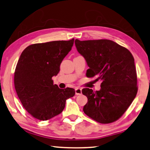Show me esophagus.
I'll return each mask as SVG.
<instances>
[{
    "mask_svg": "<svg viewBox=\"0 0 150 150\" xmlns=\"http://www.w3.org/2000/svg\"><path fill=\"white\" fill-rule=\"evenodd\" d=\"M82 93V90L79 88H75V94L76 95H81Z\"/></svg>",
    "mask_w": 150,
    "mask_h": 150,
    "instance_id": "obj_1",
    "label": "esophagus"
}]
</instances>
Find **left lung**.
<instances>
[{"instance_id":"left-lung-1","label":"left lung","mask_w":150,"mask_h":150,"mask_svg":"<svg viewBox=\"0 0 150 150\" xmlns=\"http://www.w3.org/2000/svg\"><path fill=\"white\" fill-rule=\"evenodd\" d=\"M75 43L89 67L87 77H96V81H101L100 90H82L88 98L84 112L101 124L116 121L127 110L137 93L133 55L127 49L109 40L77 39Z\"/></svg>"}]
</instances>
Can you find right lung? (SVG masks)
Wrapping results in <instances>:
<instances>
[{
  "instance_id": "right-lung-1",
  "label": "right lung",
  "mask_w": 150,
  "mask_h": 150,
  "mask_svg": "<svg viewBox=\"0 0 150 150\" xmlns=\"http://www.w3.org/2000/svg\"><path fill=\"white\" fill-rule=\"evenodd\" d=\"M73 43V38L32 44L21 54L14 73L15 88L23 107L34 118L45 121L58 115L66 99L75 94L71 88H59L52 79Z\"/></svg>"
}]
</instances>
